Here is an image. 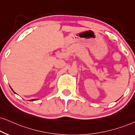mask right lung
<instances>
[{
	"label": "right lung",
	"mask_w": 135,
	"mask_h": 135,
	"mask_svg": "<svg viewBox=\"0 0 135 135\" xmlns=\"http://www.w3.org/2000/svg\"><path fill=\"white\" fill-rule=\"evenodd\" d=\"M14 92V91H13ZM15 93V92H14ZM34 100H35V99H32V100H31V101H34Z\"/></svg>",
	"instance_id": "1"
}]
</instances>
